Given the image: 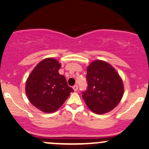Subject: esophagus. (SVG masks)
I'll return each instance as SVG.
<instances>
[{"instance_id": "obj_1", "label": "esophagus", "mask_w": 149, "mask_h": 149, "mask_svg": "<svg viewBox=\"0 0 149 149\" xmlns=\"http://www.w3.org/2000/svg\"><path fill=\"white\" fill-rule=\"evenodd\" d=\"M73 90H74L75 91H78V85H74L73 86Z\"/></svg>"}]
</instances>
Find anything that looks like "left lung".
I'll use <instances>...</instances> for the list:
<instances>
[{
    "label": "left lung",
    "instance_id": "8db88e82",
    "mask_svg": "<svg viewBox=\"0 0 149 149\" xmlns=\"http://www.w3.org/2000/svg\"><path fill=\"white\" fill-rule=\"evenodd\" d=\"M87 89L82 92L86 106L97 114H103L119 104L124 93L122 80L110 64L97 60L86 69Z\"/></svg>",
    "mask_w": 149,
    "mask_h": 149
}]
</instances>
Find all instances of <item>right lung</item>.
I'll use <instances>...</instances> for the list:
<instances>
[{
	"instance_id": "1",
	"label": "right lung",
	"mask_w": 149,
	"mask_h": 149,
	"mask_svg": "<svg viewBox=\"0 0 149 149\" xmlns=\"http://www.w3.org/2000/svg\"><path fill=\"white\" fill-rule=\"evenodd\" d=\"M61 66L54 58H45L36 66L26 81L28 100L45 113L56 111L73 91L65 76L58 73Z\"/></svg>"
}]
</instances>
